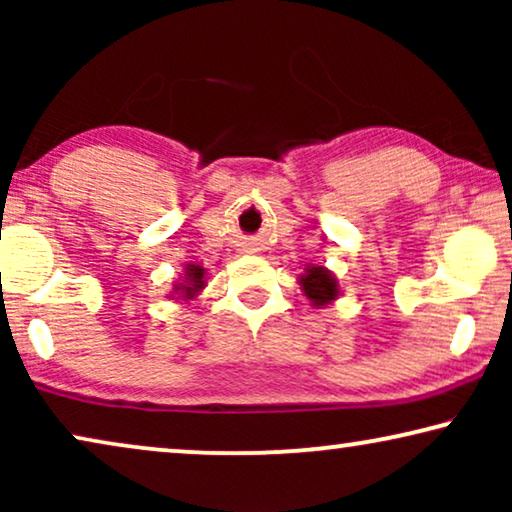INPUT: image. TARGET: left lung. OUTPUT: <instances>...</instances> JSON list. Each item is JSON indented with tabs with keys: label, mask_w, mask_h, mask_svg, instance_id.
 I'll return each instance as SVG.
<instances>
[{
	"label": "left lung",
	"mask_w": 512,
	"mask_h": 512,
	"mask_svg": "<svg viewBox=\"0 0 512 512\" xmlns=\"http://www.w3.org/2000/svg\"><path fill=\"white\" fill-rule=\"evenodd\" d=\"M300 284H303L305 296L317 305H326L328 300L338 296V282H335V277L324 268H310L307 275L300 279Z\"/></svg>",
	"instance_id": "8db88e82"
}]
</instances>
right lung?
<instances>
[{
  "mask_svg": "<svg viewBox=\"0 0 512 512\" xmlns=\"http://www.w3.org/2000/svg\"><path fill=\"white\" fill-rule=\"evenodd\" d=\"M186 277H188V286H184V291H186V298H191L195 291H200L202 286V277H205V270L200 268V265H188L186 268Z\"/></svg>",
  "mask_w": 512,
  "mask_h": 512,
  "instance_id": "1",
  "label": "right lung"
}]
</instances>
